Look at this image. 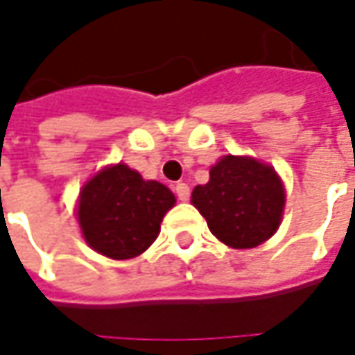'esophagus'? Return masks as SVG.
<instances>
[{"label":"esophagus","mask_w":355,"mask_h":355,"mask_svg":"<svg viewBox=\"0 0 355 355\" xmlns=\"http://www.w3.org/2000/svg\"><path fill=\"white\" fill-rule=\"evenodd\" d=\"M173 191H175L178 199H182V201H187V199H189V185L184 184V182H178L175 187H173Z\"/></svg>","instance_id":"obj_1"}]
</instances>
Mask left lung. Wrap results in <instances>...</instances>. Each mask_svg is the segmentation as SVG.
Instances as JSON below:
<instances>
[{"mask_svg": "<svg viewBox=\"0 0 355 355\" xmlns=\"http://www.w3.org/2000/svg\"><path fill=\"white\" fill-rule=\"evenodd\" d=\"M284 187L272 166L254 157L223 156L198 185L191 203L209 231L233 249H252L270 239L284 211Z\"/></svg>", "mask_w": 355, "mask_h": 355, "instance_id": "obj_1", "label": "left lung"}]
</instances>
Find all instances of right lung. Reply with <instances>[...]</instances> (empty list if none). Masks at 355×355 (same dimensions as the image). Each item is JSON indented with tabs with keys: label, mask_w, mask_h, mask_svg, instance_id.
Segmentation results:
<instances>
[{
	"label": "right lung",
	"mask_w": 355,
	"mask_h": 355,
	"mask_svg": "<svg viewBox=\"0 0 355 355\" xmlns=\"http://www.w3.org/2000/svg\"><path fill=\"white\" fill-rule=\"evenodd\" d=\"M175 198L154 180L116 164L101 170L80 189L78 225L96 252L110 259H134L159 235V223Z\"/></svg>",
	"instance_id": "1"
}]
</instances>
